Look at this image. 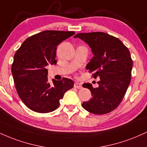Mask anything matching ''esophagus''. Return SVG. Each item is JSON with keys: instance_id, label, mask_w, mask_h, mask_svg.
<instances>
[{"instance_id": "34e87169", "label": "esophagus", "mask_w": 147, "mask_h": 147, "mask_svg": "<svg viewBox=\"0 0 147 147\" xmlns=\"http://www.w3.org/2000/svg\"><path fill=\"white\" fill-rule=\"evenodd\" d=\"M74 87H75V88H77V89L82 88V84L78 83V82H76V83H75V84H74Z\"/></svg>"}]
</instances>
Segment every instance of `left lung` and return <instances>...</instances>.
<instances>
[{"instance_id": "obj_1", "label": "left lung", "mask_w": 147, "mask_h": 147, "mask_svg": "<svg viewBox=\"0 0 147 147\" xmlns=\"http://www.w3.org/2000/svg\"><path fill=\"white\" fill-rule=\"evenodd\" d=\"M74 37L90 47L94 57L86 69L94 79H100L96 88L91 84H83L90 90L92 98L82 106L91 113H109L122 102L131 82L133 60L129 49L119 38L101 32L79 33Z\"/></svg>"}]
</instances>
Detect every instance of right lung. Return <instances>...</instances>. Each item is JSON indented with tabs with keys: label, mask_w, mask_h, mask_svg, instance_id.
Masks as SVG:
<instances>
[{
	"label": "right lung",
	"mask_w": 147,
	"mask_h": 147,
	"mask_svg": "<svg viewBox=\"0 0 147 147\" xmlns=\"http://www.w3.org/2000/svg\"><path fill=\"white\" fill-rule=\"evenodd\" d=\"M73 31L45 30L28 37L15 53L11 65L18 96L28 108L41 113L56 110L64 93L74 86L72 79L48 82V65L56 64V50Z\"/></svg>",
	"instance_id": "obj_1"
}]
</instances>
